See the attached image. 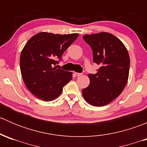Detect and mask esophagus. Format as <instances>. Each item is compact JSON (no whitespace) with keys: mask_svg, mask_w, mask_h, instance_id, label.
<instances>
[{"mask_svg":"<svg viewBox=\"0 0 147 147\" xmlns=\"http://www.w3.org/2000/svg\"><path fill=\"white\" fill-rule=\"evenodd\" d=\"M74 75L77 77H79V76H80V75H82V73H79V72H75V73H74Z\"/></svg>","mask_w":147,"mask_h":147,"instance_id":"esophagus-1","label":"esophagus"}]
</instances>
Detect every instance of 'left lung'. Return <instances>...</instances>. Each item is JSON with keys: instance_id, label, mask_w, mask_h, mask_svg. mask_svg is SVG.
<instances>
[{"instance_id": "1", "label": "left lung", "mask_w": 147, "mask_h": 147, "mask_svg": "<svg viewBox=\"0 0 147 147\" xmlns=\"http://www.w3.org/2000/svg\"><path fill=\"white\" fill-rule=\"evenodd\" d=\"M90 46L93 61L100 65L96 74H89L90 85L82 90V96L92 106L110 103L123 91L128 80L130 60L128 51L119 39L111 33L84 35Z\"/></svg>"}]
</instances>
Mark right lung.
Returning <instances> with one entry per match:
<instances>
[{
	"mask_svg": "<svg viewBox=\"0 0 147 147\" xmlns=\"http://www.w3.org/2000/svg\"><path fill=\"white\" fill-rule=\"evenodd\" d=\"M78 35L42 32L26 44L20 55V71L26 87L35 97L45 102L55 100L72 80V72L57 69L55 65Z\"/></svg>",
	"mask_w": 147,
	"mask_h": 147,
	"instance_id": "obj_1",
	"label": "right lung"
}]
</instances>
